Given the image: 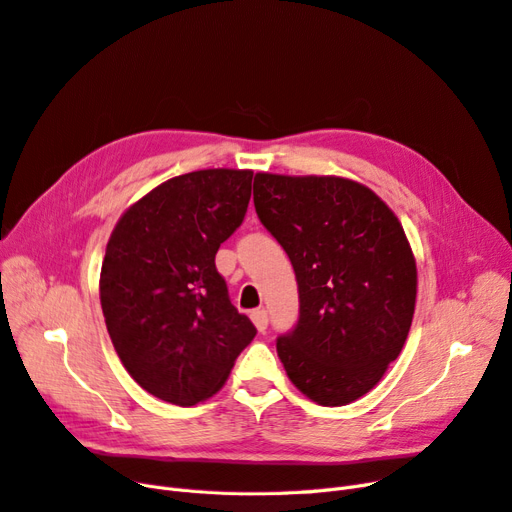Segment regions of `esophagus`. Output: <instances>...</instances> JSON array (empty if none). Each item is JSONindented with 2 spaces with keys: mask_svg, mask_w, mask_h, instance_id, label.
I'll list each match as a JSON object with an SVG mask.
<instances>
[{
  "mask_svg": "<svg viewBox=\"0 0 512 512\" xmlns=\"http://www.w3.org/2000/svg\"><path fill=\"white\" fill-rule=\"evenodd\" d=\"M250 317H252L254 325L258 327L260 334L267 332V325H269V315H267V311H264V309H256V311H252Z\"/></svg>",
  "mask_w": 512,
  "mask_h": 512,
  "instance_id": "esophagus-1",
  "label": "esophagus"
}]
</instances>
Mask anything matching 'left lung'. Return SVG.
Here are the masks:
<instances>
[{"label":"left lung","mask_w":512,"mask_h":512,"mask_svg":"<svg viewBox=\"0 0 512 512\" xmlns=\"http://www.w3.org/2000/svg\"><path fill=\"white\" fill-rule=\"evenodd\" d=\"M254 206L298 283V321L277 338L285 372L325 407L363 397L414 317L416 260L401 222L376 193L336 176L256 174Z\"/></svg>","instance_id":"1"}]
</instances>
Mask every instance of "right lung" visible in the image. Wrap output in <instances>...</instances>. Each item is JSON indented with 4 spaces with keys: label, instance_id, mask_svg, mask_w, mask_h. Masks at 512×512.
<instances>
[{
    "label": "right lung",
    "instance_id": "add662e5",
    "mask_svg": "<svg viewBox=\"0 0 512 512\" xmlns=\"http://www.w3.org/2000/svg\"><path fill=\"white\" fill-rule=\"evenodd\" d=\"M250 170L163 182L119 218L100 271L115 351L147 393L189 407L227 382L254 323L231 304L216 252L245 218Z\"/></svg>",
    "mask_w": 512,
    "mask_h": 512
}]
</instances>
